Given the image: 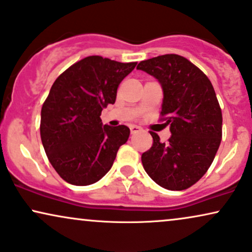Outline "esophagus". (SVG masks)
<instances>
[{
    "label": "esophagus",
    "mask_w": 252,
    "mask_h": 252,
    "mask_svg": "<svg viewBox=\"0 0 252 252\" xmlns=\"http://www.w3.org/2000/svg\"><path fill=\"white\" fill-rule=\"evenodd\" d=\"M129 129H131V133L132 134H135V133H138V132H141L142 131V128L140 126H136V125H132V126H129Z\"/></svg>",
    "instance_id": "34e87169"
}]
</instances>
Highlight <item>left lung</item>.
Segmentation results:
<instances>
[{"label": "left lung", "instance_id": "left-lung-1", "mask_svg": "<svg viewBox=\"0 0 252 252\" xmlns=\"http://www.w3.org/2000/svg\"><path fill=\"white\" fill-rule=\"evenodd\" d=\"M136 69L159 82L163 92L161 116L172 136L161 142L151 132L153 146L141 155L150 178L169 190L196 183L212 164L222 139V112L208 77L179 55L142 61Z\"/></svg>", "mask_w": 252, "mask_h": 252}]
</instances>
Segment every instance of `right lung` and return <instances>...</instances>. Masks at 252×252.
I'll use <instances>...</instances> for the list:
<instances>
[{
	"instance_id": "obj_1",
	"label": "right lung",
	"mask_w": 252,
	"mask_h": 252,
	"mask_svg": "<svg viewBox=\"0 0 252 252\" xmlns=\"http://www.w3.org/2000/svg\"><path fill=\"white\" fill-rule=\"evenodd\" d=\"M136 63L90 56L55 80L40 112V139L48 159L66 182L89 186L111 169L128 140L125 125L102 126L100 114Z\"/></svg>"
}]
</instances>
